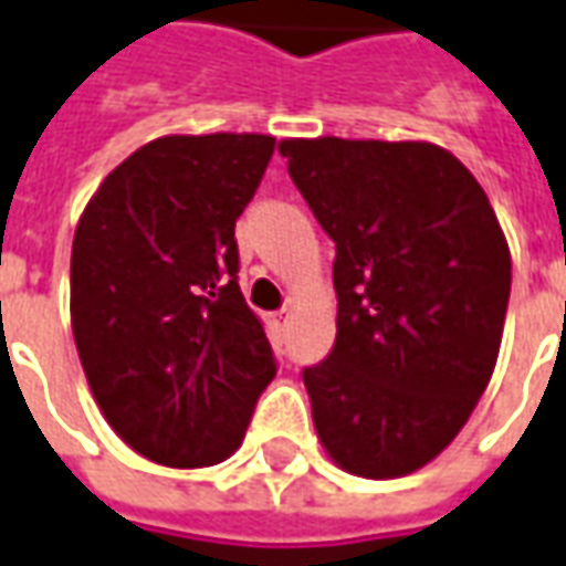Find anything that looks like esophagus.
I'll return each instance as SVG.
<instances>
[{"mask_svg":"<svg viewBox=\"0 0 566 566\" xmlns=\"http://www.w3.org/2000/svg\"><path fill=\"white\" fill-rule=\"evenodd\" d=\"M291 318H294V312L284 306V310L272 312L270 322H272V327H275V331H287V327H291Z\"/></svg>","mask_w":566,"mask_h":566,"instance_id":"1","label":"esophagus"}]
</instances>
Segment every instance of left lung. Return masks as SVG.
<instances>
[{
  "instance_id": "1",
  "label": "left lung",
  "mask_w": 566,
  "mask_h": 566,
  "mask_svg": "<svg viewBox=\"0 0 566 566\" xmlns=\"http://www.w3.org/2000/svg\"><path fill=\"white\" fill-rule=\"evenodd\" d=\"M337 248V339L303 367L315 432L361 478L417 472L457 438L500 355L512 256L469 168L434 144L282 140Z\"/></svg>"
}]
</instances>
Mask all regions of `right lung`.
Here are the masks:
<instances>
[{"label":"right lung","mask_w":566,"mask_h":566,"mask_svg":"<svg viewBox=\"0 0 566 566\" xmlns=\"http://www.w3.org/2000/svg\"><path fill=\"white\" fill-rule=\"evenodd\" d=\"M272 149L266 134L159 137L106 174L78 220V358L106 422L146 460L201 469L232 457L275 377L235 244Z\"/></svg>","instance_id":"obj_1"}]
</instances>
